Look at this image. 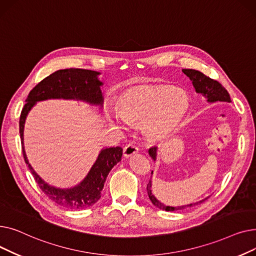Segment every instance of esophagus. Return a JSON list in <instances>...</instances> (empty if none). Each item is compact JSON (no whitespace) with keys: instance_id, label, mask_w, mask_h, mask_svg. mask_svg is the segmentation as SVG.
<instances>
[{"instance_id":"esophagus-1","label":"esophagus","mask_w":256,"mask_h":256,"mask_svg":"<svg viewBox=\"0 0 256 256\" xmlns=\"http://www.w3.org/2000/svg\"><path fill=\"white\" fill-rule=\"evenodd\" d=\"M138 150H139V148L138 147L136 146V145H134V144H128L124 148V156H132L134 154H136V152H138Z\"/></svg>"}]
</instances>
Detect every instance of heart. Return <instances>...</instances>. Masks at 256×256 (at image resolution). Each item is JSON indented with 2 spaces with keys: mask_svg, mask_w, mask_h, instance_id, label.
<instances>
[{
  "mask_svg": "<svg viewBox=\"0 0 256 256\" xmlns=\"http://www.w3.org/2000/svg\"><path fill=\"white\" fill-rule=\"evenodd\" d=\"M188 108V100L182 92L169 88H146L132 91L120 98L119 116L126 124L145 122V130L154 138L167 135L180 122ZM117 130H124L118 119Z\"/></svg>",
  "mask_w": 256,
  "mask_h": 256,
  "instance_id": "b5f03b06",
  "label": "heart"
}]
</instances>
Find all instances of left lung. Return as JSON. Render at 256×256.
I'll return each instance as SVG.
<instances>
[{
	"instance_id": "1",
	"label": "left lung",
	"mask_w": 256,
	"mask_h": 256,
	"mask_svg": "<svg viewBox=\"0 0 256 256\" xmlns=\"http://www.w3.org/2000/svg\"><path fill=\"white\" fill-rule=\"evenodd\" d=\"M182 72L189 76L190 80H192L193 86L196 90V92L201 93L204 96H206L208 98V102H230V93L227 92V90L218 82L216 80H212L210 76L204 74L201 72L195 70H182ZM150 156L154 160H156V147H150L148 150ZM147 194H148V197L150 199L152 202L158 206L160 210H164L167 212H174V210H184L186 208H191L194 206L196 204H199L201 202H204L208 198L202 199L198 201L196 204H191L188 206H165L163 204H160V201L154 196L152 192V180H150V182L147 184Z\"/></svg>"
}]
</instances>
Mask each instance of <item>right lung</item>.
Masks as SVG:
<instances>
[{"mask_svg":"<svg viewBox=\"0 0 256 256\" xmlns=\"http://www.w3.org/2000/svg\"><path fill=\"white\" fill-rule=\"evenodd\" d=\"M98 72L82 68H66L52 72L30 91L20 117V134L24 162L42 191L54 202L66 208L82 210L98 202L108 174L121 160L122 148L116 146L102 150L82 182L72 189H57L40 178L26 160L22 141L24 120L36 102L50 98L78 100L91 104L102 106L104 98L100 86L102 83L98 78Z\"/></svg>","mask_w":256,"mask_h":256,"instance_id":"add662e5","label":"right lung"}]
</instances>
